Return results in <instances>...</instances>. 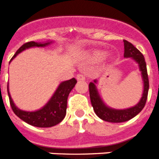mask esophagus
I'll use <instances>...</instances> for the list:
<instances>
[{
  "instance_id": "obj_1",
  "label": "esophagus",
  "mask_w": 159,
  "mask_h": 159,
  "mask_svg": "<svg viewBox=\"0 0 159 159\" xmlns=\"http://www.w3.org/2000/svg\"><path fill=\"white\" fill-rule=\"evenodd\" d=\"M76 79L78 81L84 80H85V76H84V75H83V74H78V75H76Z\"/></svg>"
}]
</instances>
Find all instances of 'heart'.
I'll use <instances>...</instances> for the list:
<instances>
[{"instance_id": "obj_1", "label": "heart", "mask_w": 159, "mask_h": 159, "mask_svg": "<svg viewBox=\"0 0 159 159\" xmlns=\"http://www.w3.org/2000/svg\"><path fill=\"white\" fill-rule=\"evenodd\" d=\"M92 56L95 60H101L105 56V52L103 51H101V50H97V51H94L92 52Z\"/></svg>"}]
</instances>
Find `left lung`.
Instances as JSON below:
<instances>
[{"mask_svg": "<svg viewBox=\"0 0 159 159\" xmlns=\"http://www.w3.org/2000/svg\"><path fill=\"white\" fill-rule=\"evenodd\" d=\"M124 42V57L131 58L139 65L143 81V92L139 102L134 107L127 109H115L107 106L99 95L96 84L98 80H95L89 84V93L91 102L97 116L101 119L110 123H123L128 121L136 116L143 109L147 99L149 90V80L147 75V64L143 55L131 43L127 40Z\"/></svg>", "mask_w": 159, "mask_h": 159, "instance_id": "8db88e82", "label": "left lung"}]
</instances>
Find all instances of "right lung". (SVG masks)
I'll list each match as a JSON object with an SVG mask.
<instances>
[{
  "mask_svg": "<svg viewBox=\"0 0 159 159\" xmlns=\"http://www.w3.org/2000/svg\"><path fill=\"white\" fill-rule=\"evenodd\" d=\"M52 43V41H48L45 43H37L31 41L25 43L16 52L10 62L19 53L33 47H46ZM9 62V63H10ZM77 83L75 78L69 80L63 81L59 84L58 88L43 107L34 111H27L20 110L15 105L8 89V95L9 97L11 107L16 116L22 119L25 123L37 127H51L60 123L64 119L67 111V100L68 95Z\"/></svg>",
  "mask_w": 159,
  "mask_h": 159,
  "instance_id": "add662e5",
  "label": "right lung"
}]
</instances>
